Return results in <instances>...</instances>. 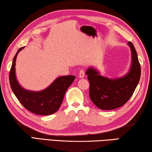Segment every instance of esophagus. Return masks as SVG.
<instances>
[{"label":"esophagus","instance_id":"34e87169","mask_svg":"<svg viewBox=\"0 0 152 152\" xmlns=\"http://www.w3.org/2000/svg\"><path fill=\"white\" fill-rule=\"evenodd\" d=\"M84 76H85V71H84V70L81 69L79 71V77L80 78H83Z\"/></svg>","mask_w":152,"mask_h":152}]
</instances>
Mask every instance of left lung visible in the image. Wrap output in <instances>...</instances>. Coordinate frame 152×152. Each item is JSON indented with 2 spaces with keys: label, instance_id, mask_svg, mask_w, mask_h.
Instances as JSON below:
<instances>
[{
  "label": "left lung",
  "instance_id": "left-lung-1",
  "mask_svg": "<svg viewBox=\"0 0 152 152\" xmlns=\"http://www.w3.org/2000/svg\"><path fill=\"white\" fill-rule=\"evenodd\" d=\"M131 49L132 64L126 75L119 79H109L100 75L92 67L86 71L90 83V98L93 103L102 110H112L123 106L130 99L141 77V65L133 44Z\"/></svg>",
  "mask_w": 152,
  "mask_h": 152
}]
</instances>
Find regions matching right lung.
<instances>
[{
  "label": "right lung",
  "mask_w": 152,
  "mask_h": 152,
  "mask_svg": "<svg viewBox=\"0 0 152 152\" xmlns=\"http://www.w3.org/2000/svg\"><path fill=\"white\" fill-rule=\"evenodd\" d=\"M20 48L13 58L9 72V83L11 89L20 103L27 110L37 115H48L56 112L61 105L65 92L75 79L74 75L58 77L45 90L40 92L26 90L18 83L15 77V66L16 57Z\"/></svg>",
  "instance_id": "add662e5"
}]
</instances>
